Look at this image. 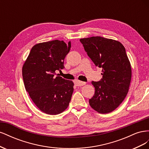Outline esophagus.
<instances>
[{
	"label": "esophagus",
	"instance_id": "1",
	"mask_svg": "<svg viewBox=\"0 0 149 149\" xmlns=\"http://www.w3.org/2000/svg\"><path fill=\"white\" fill-rule=\"evenodd\" d=\"M76 86H82L86 84L85 82H83V81H76L74 82Z\"/></svg>",
	"mask_w": 149,
	"mask_h": 149
}]
</instances>
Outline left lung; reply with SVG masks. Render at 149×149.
Segmentation results:
<instances>
[{
    "mask_svg": "<svg viewBox=\"0 0 149 149\" xmlns=\"http://www.w3.org/2000/svg\"><path fill=\"white\" fill-rule=\"evenodd\" d=\"M79 40L94 65L102 69V78L92 81L95 93L89 104L99 113H109L120 104L129 91L132 71L125 49L119 42L101 37Z\"/></svg>",
    "mask_w": 149,
    "mask_h": 149,
    "instance_id": "8db88e82",
    "label": "left lung"
}]
</instances>
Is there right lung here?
<instances>
[{
  "label": "right lung",
  "mask_w": 149,
  "mask_h": 149,
  "mask_svg": "<svg viewBox=\"0 0 149 149\" xmlns=\"http://www.w3.org/2000/svg\"><path fill=\"white\" fill-rule=\"evenodd\" d=\"M71 48V42L55 40L38 43L31 49L22 68L26 91L40 110L49 115L63 112L69 105L74 83L55 71L65 68L64 60Z\"/></svg>",
  "instance_id": "right-lung-1"
}]
</instances>
